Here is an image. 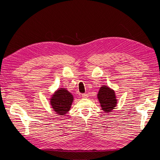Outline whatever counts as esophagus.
I'll return each instance as SVG.
<instances>
[{
	"label": "esophagus",
	"mask_w": 160,
	"mask_h": 160,
	"mask_svg": "<svg viewBox=\"0 0 160 160\" xmlns=\"http://www.w3.org/2000/svg\"><path fill=\"white\" fill-rule=\"evenodd\" d=\"M82 98H88V95L87 94V93L82 94Z\"/></svg>",
	"instance_id": "1"
}]
</instances>
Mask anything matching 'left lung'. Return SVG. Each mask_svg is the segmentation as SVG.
Returning a JSON list of instances; mask_svg holds the SVG:
<instances>
[{"label": "left lung", "mask_w": 160, "mask_h": 160, "mask_svg": "<svg viewBox=\"0 0 160 160\" xmlns=\"http://www.w3.org/2000/svg\"><path fill=\"white\" fill-rule=\"evenodd\" d=\"M115 91L107 85H102L100 88L98 94V99L102 110L105 113L112 111L118 104Z\"/></svg>", "instance_id": "obj_1"}]
</instances>
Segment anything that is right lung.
I'll return each instance as SVG.
<instances>
[{
    "label": "right lung",
    "mask_w": 160,
    "mask_h": 160,
    "mask_svg": "<svg viewBox=\"0 0 160 160\" xmlns=\"http://www.w3.org/2000/svg\"><path fill=\"white\" fill-rule=\"evenodd\" d=\"M73 96L65 88L58 89L52 95L50 104L53 111L59 115H64L70 110Z\"/></svg>",
    "instance_id": "obj_1"
}]
</instances>
